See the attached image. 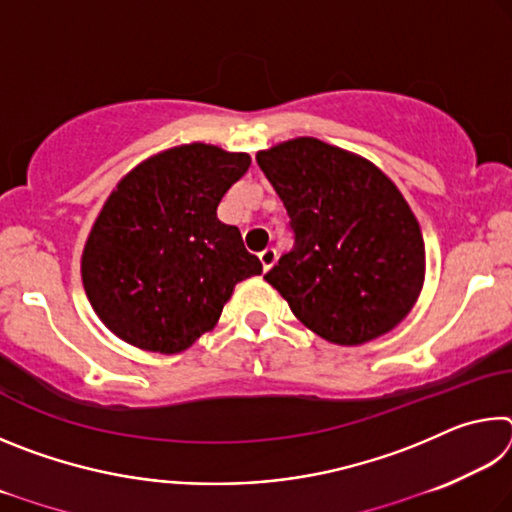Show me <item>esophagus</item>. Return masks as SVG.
Segmentation results:
<instances>
[{"instance_id":"1","label":"esophagus","mask_w":512,"mask_h":512,"mask_svg":"<svg viewBox=\"0 0 512 512\" xmlns=\"http://www.w3.org/2000/svg\"><path fill=\"white\" fill-rule=\"evenodd\" d=\"M259 262H262L264 271H268V268H273V264L277 262V250L275 248H264L262 253H259Z\"/></svg>"}]
</instances>
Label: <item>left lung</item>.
Returning a JSON list of instances; mask_svg holds the SVG:
<instances>
[{"instance_id": "obj_1", "label": "left lung", "mask_w": 512, "mask_h": 512, "mask_svg": "<svg viewBox=\"0 0 512 512\" xmlns=\"http://www.w3.org/2000/svg\"><path fill=\"white\" fill-rule=\"evenodd\" d=\"M282 198L293 248L264 280L320 339L361 345L409 314L424 282L418 219L361 155L298 137L257 153Z\"/></svg>"}]
</instances>
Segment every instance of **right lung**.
Wrapping results in <instances>:
<instances>
[{
    "mask_svg": "<svg viewBox=\"0 0 512 512\" xmlns=\"http://www.w3.org/2000/svg\"><path fill=\"white\" fill-rule=\"evenodd\" d=\"M248 153L212 144L162 151L126 173L83 248L88 300L112 334L176 354L210 332L235 284L262 273L237 225L216 219Z\"/></svg>",
    "mask_w": 512,
    "mask_h": 512,
    "instance_id": "add662e5",
    "label": "right lung"
}]
</instances>
